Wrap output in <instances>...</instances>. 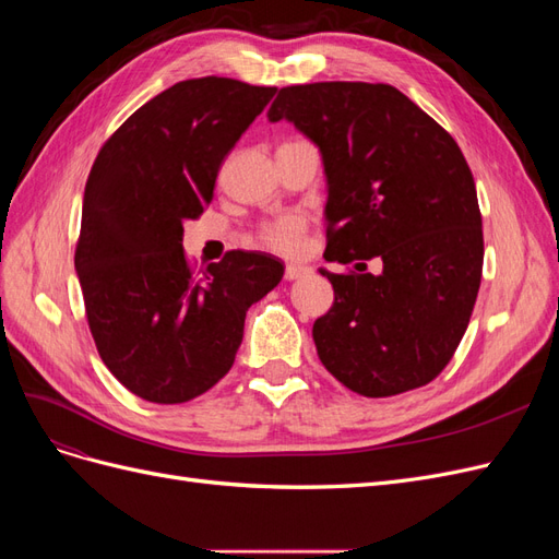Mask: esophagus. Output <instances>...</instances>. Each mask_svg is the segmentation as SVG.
<instances>
[{
    "label": "esophagus",
    "mask_w": 559,
    "mask_h": 559,
    "mask_svg": "<svg viewBox=\"0 0 559 559\" xmlns=\"http://www.w3.org/2000/svg\"><path fill=\"white\" fill-rule=\"evenodd\" d=\"M310 267L302 265V263H289L284 267V280H298L302 275H308Z\"/></svg>",
    "instance_id": "34e87169"
}]
</instances>
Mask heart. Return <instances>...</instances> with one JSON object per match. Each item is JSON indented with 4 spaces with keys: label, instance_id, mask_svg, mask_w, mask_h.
<instances>
[{
    "label": "heart",
    "instance_id": "1",
    "mask_svg": "<svg viewBox=\"0 0 559 559\" xmlns=\"http://www.w3.org/2000/svg\"><path fill=\"white\" fill-rule=\"evenodd\" d=\"M306 235H308V218L300 214H284L273 218V222L263 224L257 233H253V242L259 247H265L270 251L284 253H296L306 245Z\"/></svg>",
    "mask_w": 559,
    "mask_h": 559
}]
</instances>
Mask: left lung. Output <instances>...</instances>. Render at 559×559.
<instances>
[{
  "instance_id": "8db88e82",
  "label": "left lung",
  "mask_w": 559,
  "mask_h": 559,
  "mask_svg": "<svg viewBox=\"0 0 559 559\" xmlns=\"http://www.w3.org/2000/svg\"><path fill=\"white\" fill-rule=\"evenodd\" d=\"M319 146L333 306L312 326L329 373L361 396L425 386L450 364L483 277L476 181L452 134L389 83L286 86L267 111ZM380 258V276L364 274Z\"/></svg>"
}]
</instances>
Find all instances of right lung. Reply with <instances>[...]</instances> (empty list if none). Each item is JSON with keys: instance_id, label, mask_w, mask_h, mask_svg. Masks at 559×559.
I'll list each match as a JSON object with an SVG mask.
<instances>
[{"instance_id": "1", "label": "right lung", "mask_w": 559, "mask_h": 559, "mask_svg": "<svg viewBox=\"0 0 559 559\" xmlns=\"http://www.w3.org/2000/svg\"><path fill=\"white\" fill-rule=\"evenodd\" d=\"M275 93L226 76L179 81L91 167L74 265L99 359L134 396L205 394L235 361L247 310L284 275L280 259L242 249L193 270L181 247L183 222L210 205L228 151Z\"/></svg>"}]
</instances>
